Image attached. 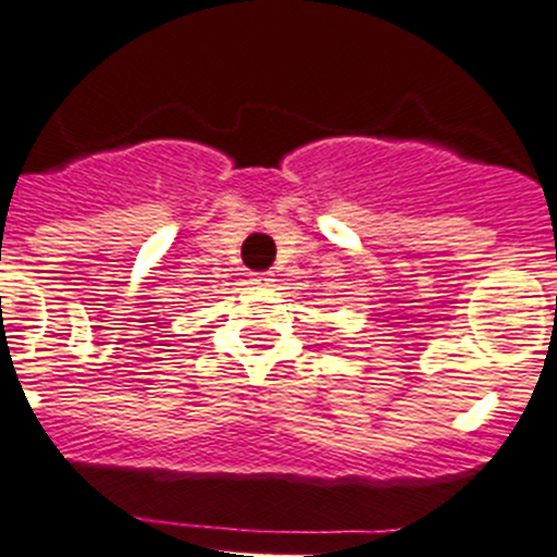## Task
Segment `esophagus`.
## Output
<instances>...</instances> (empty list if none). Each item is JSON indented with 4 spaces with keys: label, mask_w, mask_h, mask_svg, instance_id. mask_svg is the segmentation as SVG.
I'll return each mask as SVG.
<instances>
[{
    "label": "esophagus",
    "mask_w": 557,
    "mask_h": 557,
    "mask_svg": "<svg viewBox=\"0 0 557 557\" xmlns=\"http://www.w3.org/2000/svg\"><path fill=\"white\" fill-rule=\"evenodd\" d=\"M252 285H258V288H269V285H274V274L272 272L252 274Z\"/></svg>",
    "instance_id": "obj_1"
}]
</instances>
